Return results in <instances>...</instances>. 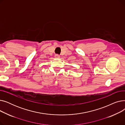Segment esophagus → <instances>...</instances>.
Listing matches in <instances>:
<instances>
[{"label": "esophagus", "mask_w": 125, "mask_h": 125, "mask_svg": "<svg viewBox=\"0 0 125 125\" xmlns=\"http://www.w3.org/2000/svg\"><path fill=\"white\" fill-rule=\"evenodd\" d=\"M55 58H59L60 57V56H59L58 54H56V55H55Z\"/></svg>", "instance_id": "obj_1"}]
</instances>
